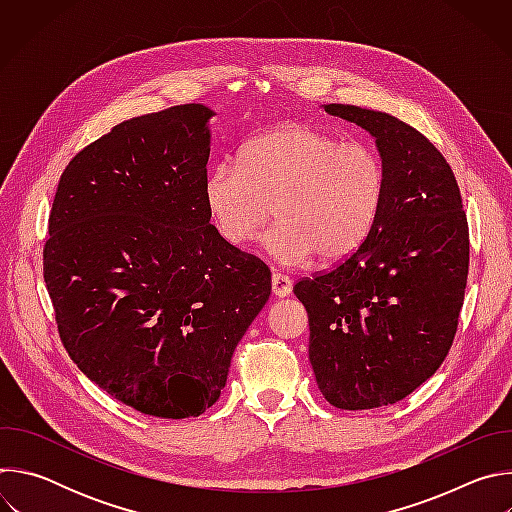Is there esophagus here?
Instances as JSON below:
<instances>
[{"instance_id": "esophagus-1", "label": "esophagus", "mask_w": 512, "mask_h": 512, "mask_svg": "<svg viewBox=\"0 0 512 512\" xmlns=\"http://www.w3.org/2000/svg\"><path fill=\"white\" fill-rule=\"evenodd\" d=\"M271 291L275 298H285L291 294V279L283 273H273L271 275Z\"/></svg>"}]
</instances>
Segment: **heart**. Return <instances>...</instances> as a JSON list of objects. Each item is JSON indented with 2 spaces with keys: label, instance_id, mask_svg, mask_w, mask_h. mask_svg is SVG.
I'll list each match as a JSON object with an SVG mask.
<instances>
[{
  "label": "heart",
  "instance_id": "1",
  "mask_svg": "<svg viewBox=\"0 0 512 512\" xmlns=\"http://www.w3.org/2000/svg\"><path fill=\"white\" fill-rule=\"evenodd\" d=\"M383 196L385 170L375 150L310 123H281L257 135L241 164H216L204 184L210 221L233 247L251 245L275 210L279 223L265 247L283 265L316 253L322 261L350 255L371 233Z\"/></svg>",
  "mask_w": 512,
  "mask_h": 512
}]
</instances>
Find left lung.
<instances>
[{
	"label": "left lung",
	"mask_w": 512,
	"mask_h": 512,
	"mask_svg": "<svg viewBox=\"0 0 512 512\" xmlns=\"http://www.w3.org/2000/svg\"><path fill=\"white\" fill-rule=\"evenodd\" d=\"M324 111L367 129L381 152L385 196L350 255L294 285L310 322V362L338 409L397 403L448 356L470 265L456 176L435 145L397 117L354 105Z\"/></svg>",
	"instance_id": "left-lung-1"
}]
</instances>
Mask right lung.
Returning <instances> with one entry per match:
<instances>
[{
	"label": "right lung",
	"instance_id": "right-lung-1",
	"mask_svg": "<svg viewBox=\"0 0 512 512\" xmlns=\"http://www.w3.org/2000/svg\"><path fill=\"white\" fill-rule=\"evenodd\" d=\"M212 111L133 117L64 168L44 281L72 362L117 401L166 419L221 397L271 271L225 243L204 200Z\"/></svg>",
	"mask_w": 512,
	"mask_h": 512
}]
</instances>
